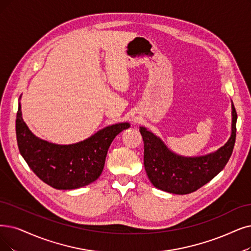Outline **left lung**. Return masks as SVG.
<instances>
[{
    "instance_id": "left-lung-1",
    "label": "left lung",
    "mask_w": 251,
    "mask_h": 251,
    "mask_svg": "<svg viewBox=\"0 0 251 251\" xmlns=\"http://www.w3.org/2000/svg\"><path fill=\"white\" fill-rule=\"evenodd\" d=\"M232 116V134L228 141L215 152L203 156L178 155L147 128L140 127L144 142V167L151 183L164 192L187 195L212 180L226 167L233 152L237 123L234 105Z\"/></svg>"
}]
</instances>
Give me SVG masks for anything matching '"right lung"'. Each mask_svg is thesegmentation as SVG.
Masks as SVG:
<instances>
[{"mask_svg":"<svg viewBox=\"0 0 251 251\" xmlns=\"http://www.w3.org/2000/svg\"><path fill=\"white\" fill-rule=\"evenodd\" d=\"M128 123L104 127L81 142L58 145L39 139L24 122L21 103L16 114L19 152L43 182L56 189H74L94 182L101 175L113 139Z\"/></svg>","mask_w":251,"mask_h":251,"instance_id":"add662e5","label":"right lung"}]
</instances>
